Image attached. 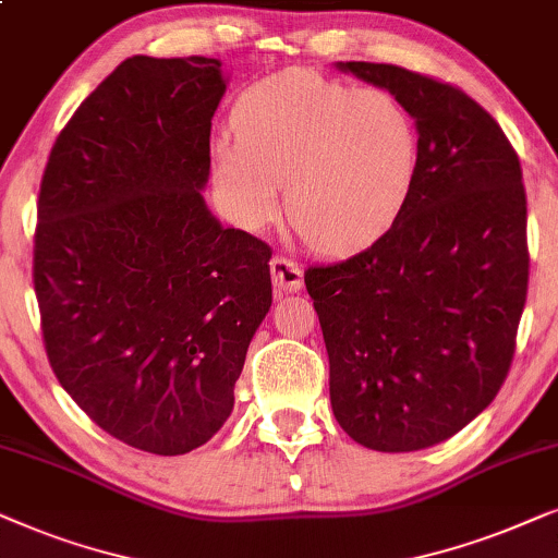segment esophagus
Here are the masks:
<instances>
[{
	"label": "esophagus",
	"mask_w": 558,
	"mask_h": 558,
	"mask_svg": "<svg viewBox=\"0 0 558 558\" xmlns=\"http://www.w3.org/2000/svg\"><path fill=\"white\" fill-rule=\"evenodd\" d=\"M270 272H272V283L278 291L293 293L303 288V270H301V265L291 257L275 255L270 259Z\"/></svg>",
	"instance_id": "1"
}]
</instances>
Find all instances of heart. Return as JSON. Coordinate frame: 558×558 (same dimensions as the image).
Wrapping results in <instances>:
<instances>
[{
	"label": "heart",
	"mask_w": 558,
	"mask_h": 558,
	"mask_svg": "<svg viewBox=\"0 0 558 558\" xmlns=\"http://www.w3.org/2000/svg\"><path fill=\"white\" fill-rule=\"evenodd\" d=\"M234 135L214 143V175L247 227L288 217L329 255L365 250L396 225L418 166L413 117L385 88H352L311 71L252 86Z\"/></svg>",
	"instance_id": "1"
}]
</instances>
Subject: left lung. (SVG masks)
I'll list each match as a JSON object with an SVG mask.
<instances>
[{"label":"left lung","instance_id":"obj_1","mask_svg":"<svg viewBox=\"0 0 558 558\" xmlns=\"http://www.w3.org/2000/svg\"><path fill=\"white\" fill-rule=\"evenodd\" d=\"M339 69L403 104L418 166L380 240L303 275L331 408L362 447L426 449L477 418L510 373L531 267L521 160L462 88L390 63Z\"/></svg>","mask_w":558,"mask_h":558}]
</instances>
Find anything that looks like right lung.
Listing matches in <instances>:
<instances>
[{
  "label": "right lung",
  "mask_w": 558,
  "mask_h": 558,
  "mask_svg": "<svg viewBox=\"0 0 558 558\" xmlns=\"http://www.w3.org/2000/svg\"><path fill=\"white\" fill-rule=\"evenodd\" d=\"M225 88L217 58H128L56 137L37 196L50 367L96 426L150 454L225 426L272 303L270 244L202 196Z\"/></svg>",
  "instance_id": "right-lung-1"
}]
</instances>
